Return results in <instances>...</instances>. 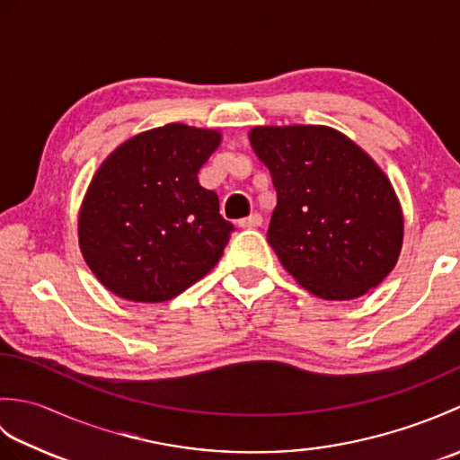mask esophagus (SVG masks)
<instances>
[{
  "label": "esophagus",
  "mask_w": 460,
  "mask_h": 460,
  "mask_svg": "<svg viewBox=\"0 0 460 460\" xmlns=\"http://www.w3.org/2000/svg\"><path fill=\"white\" fill-rule=\"evenodd\" d=\"M261 225H262L261 213H251L249 217L239 221V227H243V229H255V227H261Z\"/></svg>",
  "instance_id": "1"
}]
</instances>
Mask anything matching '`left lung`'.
Listing matches in <instances>:
<instances>
[{
    "instance_id": "1",
    "label": "left lung",
    "mask_w": 460,
    "mask_h": 460,
    "mask_svg": "<svg viewBox=\"0 0 460 460\" xmlns=\"http://www.w3.org/2000/svg\"><path fill=\"white\" fill-rule=\"evenodd\" d=\"M249 140L277 190L267 241L302 288L351 300L384 280L403 213L379 165L328 126H255Z\"/></svg>"
}]
</instances>
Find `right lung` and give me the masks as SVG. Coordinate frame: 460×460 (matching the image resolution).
Wrapping results in <instances>:
<instances>
[{
	"label": "right lung",
	"instance_id": "1",
	"mask_svg": "<svg viewBox=\"0 0 460 460\" xmlns=\"http://www.w3.org/2000/svg\"><path fill=\"white\" fill-rule=\"evenodd\" d=\"M221 132L165 124L120 144L86 190L79 245L86 265L116 296L164 302L217 265L233 225L198 172Z\"/></svg>",
	"mask_w": 460,
	"mask_h": 460
}]
</instances>
